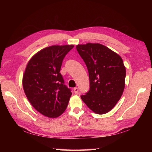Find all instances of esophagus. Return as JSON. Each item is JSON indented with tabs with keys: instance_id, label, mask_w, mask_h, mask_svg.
Here are the masks:
<instances>
[{
	"instance_id": "esophagus-1",
	"label": "esophagus",
	"mask_w": 152,
	"mask_h": 152,
	"mask_svg": "<svg viewBox=\"0 0 152 152\" xmlns=\"http://www.w3.org/2000/svg\"><path fill=\"white\" fill-rule=\"evenodd\" d=\"M73 91H74V93L75 94H78V93H79V88H78V87H75V88L73 89Z\"/></svg>"
}]
</instances>
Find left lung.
Returning <instances> with one entry per match:
<instances>
[{
    "label": "left lung",
    "mask_w": 152,
    "mask_h": 152,
    "mask_svg": "<svg viewBox=\"0 0 152 152\" xmlns=\"http://www.w3.org/2000/svg\"><path fill=\"white\" fill-rule=\"evenodd\" d=\"M78 53L89 72L90 89L80 97L94 113H107L121 99L125 87L126 67L122 58L98 43L79 44Z\"/></svg>",
    "instance_id": "obj_1"
}]
</instances>
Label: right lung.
I'll list each match as a JSON object with an SVG mask.
<instances>
[{
	"label": "right lung",
	"mask_w": 152,
	"mask_h": 152,
	"mask_svg": "<svg viewBox=\"0 0 152 152\" xmlns=\"http://www.w3.org/2000/svg\"><path fill=\"white\" fill-rule=\"evenodd\" d=\"M73 45H54L42 49L27 63L23 87L27 99L43 115L56 118L65 111L72 96L60 73L63 59Z\"/></svg>",
	"instance_id": "obj_1"
}]
</instances>
